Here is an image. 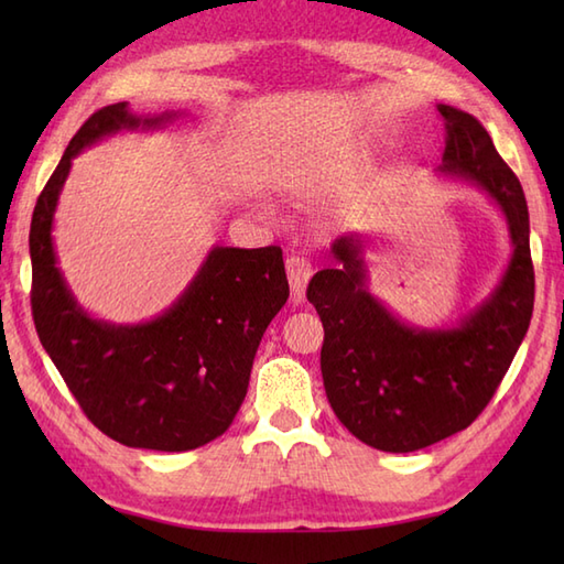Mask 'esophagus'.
I'll return each instance as SVG.
<instances>
[{
	"instance_id": "1",
	"label": "esophagus",
	"mask_w": 564,
	"mask_h": 564,
	"mask_svg": "<svg viewBox=\"0 0 564 564\" xmlns=\"http://www.w3.org/2000/svg\"><path fill=\"white\" fill-rule=\"evenodd\" d=\"M285 271H289L293 305H303L305 303V289H307L310 275H313V269H310L307 259L289 257V259H285Z\"/></svg>"
}]
</instances>
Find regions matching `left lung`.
I'll return each mask as SVG.
<instances>
[{
  "instance_id": "1",
  "label": "left lung",
  "mask_w": 564,
  "mask_h": 564,
  "mask_svg": "<svg viewBox=\"0 0 564 564\" xmlns=\"http://www.w3.org/2000/svg\"><path fill=\"white\" fill-rule=\"evenodd\" d=\"M446 150L436 174L482 191L505 215L511 257L482 303L446 327H416L370 293L368 232L334 239V269L307 285L325 327L322 380L339 422L386 453H412L470 426L492 400L529 332L533 263L523 188L482 123L436 104Z\"/></svg>"
}]
</instances>
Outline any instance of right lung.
Returning <instances> with one entry per match:
<instances>
[{"label":"right lung","instance_id":"obj_1","mask_svg":"<svg viewBox=\"0 0 564 564\" xmlns=\"http://www.w3.org/2000/svg\"><path fill=\"white\" fill-rule=\"evenodd\" d=\"M178 116H138L128 101L94 113L47 178L29 235L35 332L69 392L106 436L166 453L206 446L230 429L263 332L289 301L281 249L215 245L158 317L116 325L77 303L57 267L53 225L79 152L118 133L160 130Z\"/></svg>","mask_w":564,"mask_h":564}]
</instances>
